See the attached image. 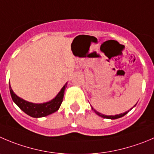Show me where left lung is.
<instances>
[{
  "instance_id": "left-lung-1",
  "label": "left lung",
  "mask_w": 154,
  "mask_h": 154,
  "mask_svg": "<svg viewBox=\"0 0 154 154\" xmlns=\"http://www.w3.org/2000/svg\"><path fill=\"white\" fill-rule=\"evenodd\" d=\"M134 106H135V105H134ZM134 106H133V107H134ZM131 109H132V108H131ZM92 109H93V110L94 111V112L97 114V115L103 117V118L110 119H119V118H120V117L124 116H125V114L128 113V112H127V111H126V112H123V113H121V114H119V115H115V116H106V115H103V114H101V113H100V112H97V111L95 110V109H94L93 107H92Z\"/></svg>"
}]
</instances>
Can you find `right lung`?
Returning a JSON list of instances; mask_svg holds the SVG:
<instances>
[{"instance_id": "add662e5", "label": "right lung", "mask_w": 154, "mask_h": 154, "mask_svg": "<svg viewBox=\"0 0 154 154\" xmlns=\"http://www.w3.org/2000/svg\"><path fill=\"white\" fill-rule=\"evenodd\" d=\"M67 82L62 88L60 91L57 94L53 100L43 103H33L23 100L17 96L12 90L10 85V91L14 103L27 115L34 118L46 116L57 111L63 100V95L65 89L66 88Z\"/></svg>"}]
</instances>
